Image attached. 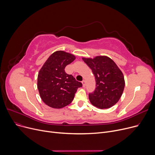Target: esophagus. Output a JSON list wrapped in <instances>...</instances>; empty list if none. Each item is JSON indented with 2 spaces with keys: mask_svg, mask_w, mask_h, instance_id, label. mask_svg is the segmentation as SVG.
Instances as JSON below:
<instances>
[{
  "mask_svg": "<svg viewBox=\"0 0 155 155\" xmlns=\"http://www.w3.org/2000/svg\"><path fill=\"white\" fill-rule=\"evenodd\" d=\"M82 84H83V87H85L86 86V81L84 80H83L82 81Z\"/></svg>",
  "mask_w": 155,
  "mask_h": 155,
  "instance_id": "34e87169",
  "label": "esophagus"
}]
</instances>
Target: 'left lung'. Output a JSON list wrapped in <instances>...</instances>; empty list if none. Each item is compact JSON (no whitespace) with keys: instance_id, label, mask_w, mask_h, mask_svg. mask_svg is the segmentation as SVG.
<instances>
[{"instance_id":"1","label":"left lung","mask_w":155,"mask_h":155,"mask_svg":"<svg viewBox=\"0 0 155 155\" xmlns=\"http://www.w3.org/2000/svg\"><path fill=\"white\" fill-rule=\"evenodd\" d=\"M82 59L91 69L96 82L94 92L89 94L91 103L101 110L111 107L123 93L125 81L122 71L106 56Z\"/></svg>"}]
</instances>
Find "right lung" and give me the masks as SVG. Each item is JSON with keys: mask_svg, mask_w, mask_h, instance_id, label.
Masks as SVG:
<instances>
[{"mask_svg": "<svg viewBox=\"0 0 155 155\" xmlns=\"http://www.w3.org/2000/svg\"><path fill=\"white\" fill-rule=\"evenodd\" d=\"M76 59L74 54L64 51L53 52L44 62L38 76V89L42 101L51 107L60 109L73 100L82 84L72 75L66 73L65 68Z\"/></svg>", "mask_w": 155, "mask_h": 155, "instance_id": "obj_1", "label": "right lung"}]
</instances>
